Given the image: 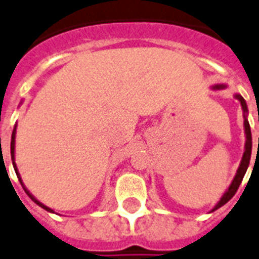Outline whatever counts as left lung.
<instances>
[{
    "label": "left lung",
    "mask_w": 259,
    "mask_h": 259,
    "mask_svg": "<svg viewBox=\"0 0 259 259\" xmlns=\"http://www.w3.org/2000/svg\"><path fill=\"white\" fill-rule=\"evenodd\" d=\"M227 85L225 83H217V85L211 86V89L214 91H220V89H225ZM235 99L240 101V105H242V110H243V118H244V135H246V144H244V152H243L242 160H240V164H239V168H237L236 174H235V177L232 180L231 185H229V188L225 191V193L222 195L221 199H220V202L211 208V211H215L220 207H222L225 203H228L233 198V195L236 193L237 188L240 187V184H242V180L244 177V174H246L247 168H248V164H250V159H251V149H252V139H251V129H250V123H248V119H247V115H248V108H247L246 100L243 99L240 95H235ZM258 148H259V139H258Z\"/></svg>",
    "instance_id": "8db88e82"
}]
</instances>
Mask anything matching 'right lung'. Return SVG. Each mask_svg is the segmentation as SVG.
I'll use <instances>...</instances> for the list:
<instances>
[{"label": "right lung", "mask_w": 259, "mask_h": 259, "mask_svg": "<svg viewBox=\"0 0 259 259\" xmlns=\"http://www.w3.org/2000/svg\"><path fill=\"white\" fill-rule=\"evenodd\" d=\"M16 127H17V126H16V124H15V127H13V132H12V139H11V158H12V164H13V168H15V171H16L17 178H19V181H20V184H22V187H23V189H24V192L27 193L28 198L31 199L32 202L37 203L39 207H42V208H44V210H47V211L55 212V211H53V210H52V208H49V207H48V206H45L44 203H41V202H39V200H37V199L34 198L31 193H30V191H28V189L26 188V187H24V184H23L22 177H20V174H19V170H17L16 163H15V143H16V140H15V139H16Z\"/></svg>", "instance_id": "right-lung-1"}]
</instances>
